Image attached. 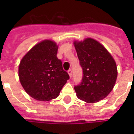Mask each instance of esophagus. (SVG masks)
Here are the masks:
<instances>
[{
  "label": "esophagus",
  "mask_w": 134,
  "mask_h": 134,
  "mask_svg": "<svg viewBox=\"0 0 134 134\" xmlns=\"http://www.w3.org/2000/svg\"><path fill=\"white\" fill-rule=\"evenodd\" d=\"M67 72H68L69 76H70V78H71V76H72V70H71V69H69V70L67 71Z\"/></svg>",
  "instance_id": "34e87169"
}]
</instances>
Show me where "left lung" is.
Wrapping results in <instances>:
<instances>
[{
	"label": "left lung",
	"mask_w": 134,
	"mask_h": 134,
	"mask_svg": "<svg viewBox=\"0 0 134 134\" xmlns=\"http://www.w3.org/2000/svg\"><path fill=\"white\" fill-rule=\"evenodd\" d=\"M74 44L83 69L81 82L74 86L77 97L87 103L98 102L114 87L118 76L115 62L105 47L93 39Z\"/></svg>",
	"instance_id": "8db88e82"
}]
</instances>
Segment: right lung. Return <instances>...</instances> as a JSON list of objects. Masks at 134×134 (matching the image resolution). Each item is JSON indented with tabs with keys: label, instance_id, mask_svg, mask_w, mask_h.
Instances as JSON below:
<instances>
[{
	"label": "right lung",
	"instance_id": "obj_1",
	"mask_svg": "<svg viewBox=\"0 0 134 134\" xmlns=\"http://www.w3.org/2000/svg\"><path fill=\"white\" fill-rule=\"evenodd\" d=\"M58 46L51 40L41 42L22 58L19 67L21 86L39 101H50L59 95L69 76L57 57Z\"/></svg>",
	"mask_w": 134,
	"mask_h": 134
}]
</instances>
